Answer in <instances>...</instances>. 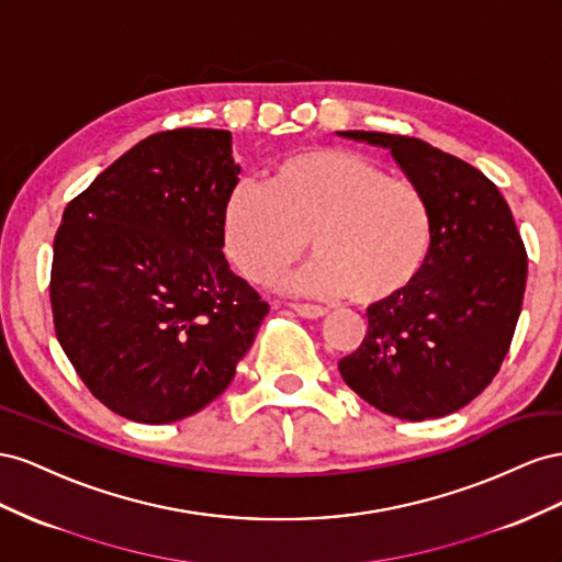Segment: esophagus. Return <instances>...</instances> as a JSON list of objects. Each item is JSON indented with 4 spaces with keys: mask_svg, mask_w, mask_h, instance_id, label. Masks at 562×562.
<instances>
[{
    "mask_svg": "<svg viewBox=\"0 0 562 562\" xmlns=\"http://www.w3.org/2000/svg\"><path fill=\"white\" fill-rule=\"evenodd\" d=\"M292 308L301 315V317H308V319H317L323 317L327 311L323 306H315V303H292Z\"/></svg>",
    "mask_w": 562,
    "mask_h": 562,
    "instance_id": "esophagus-1",
    "label": "esophagus"
}]
</instances>
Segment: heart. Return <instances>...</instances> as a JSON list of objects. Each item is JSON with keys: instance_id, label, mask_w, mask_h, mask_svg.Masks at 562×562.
Instances as JSON below:
<instances>
[{"instance_id": "obj_1", "label": "heart", "mask_w": 562, "mask_h": 562, "mask_svg": "<svg viewBox=\"0 0 562 562\" xmlns=\"http://www.w3.org/2000/svg\"><path fill=\"white\" fill-rule=\"evenodd\" d=\"M221 233L233 266L256 284L294 268L311 237L315 259L290 286L379 306L422 278L436 226L414 181L360 153L311 148L272 165L263 188H233Z\"/></svg>"}]
</instances>
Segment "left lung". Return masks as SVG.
I'll return each mask as SVG.
<instances>
[{
  "instance_id": "left-lung-1",
  "label": "left lung",
  "mask_w": 562,
  "mask_h": 562,
  "mask_svg": "<svg viewBox=\"0 0 562 562\" xmlns=\"http://www.w3.org/2000/svg\"><path fill=\"white\" fill-rule=\"evenodd\" d=\"M393 153L432 212V251L405 294L367 311L360 348L339 360L348 386L407 422L447 416L483 393L516 331L527 251L504 195L483 171L422 138L344 132Z\"/></svg>"
}]
</instances>
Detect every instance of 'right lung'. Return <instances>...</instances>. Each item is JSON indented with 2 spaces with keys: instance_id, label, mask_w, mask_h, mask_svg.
Here are the masks:
<instances>
[{
  "instance_id": "obj_1",
  "label": "right lung",
  "mask_w": 562,
  "mask_h": 562,
  "mask_svg": "<svg viewBox=\"0 0 562 562\" xmlns=\"http://www.w3.org/2000/svg\"><path fill=\"white\" fill-rule=\"evenodd\" d=\"M237 173L231 132H159L63 212L49 282L58 344L124 419L171 424L210 405L270 311L223 256Z\"/></svg>"
}]
</instances>
